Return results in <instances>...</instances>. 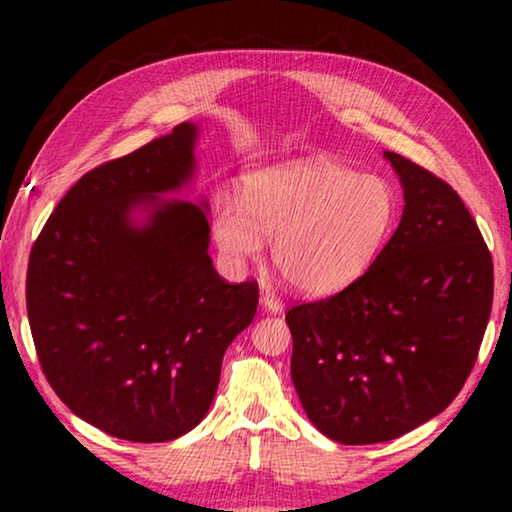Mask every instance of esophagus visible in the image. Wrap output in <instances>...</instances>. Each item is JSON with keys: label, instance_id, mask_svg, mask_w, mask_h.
I'll list each match as a JSON object with an SVG mask.
<instances>
[{"label": "esophagus", "instance_id": "1", "mask_svg": "<svg viewBox=\"0 0 512 512\" xmlns=\"http://www.w3.org/2000/svg\"><path fill=\"white\" fill-rule=\"evenodd\" d=\"M262 307L266 311H271V314H280V311L284 309L280 296H275L273 291H262Z\"/></svg>", "mask_w": 512, "mask_h": 512}]
</instances>
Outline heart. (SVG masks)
Instances as JSON below:
<instances>
[{
    "instance_id": "b5f03b06",
    "label": "heart",
    "mask_w": 512,
    "mask_h": 512,
    "mask_svg": "<svg viewBox=\"0 0 512 512\" xmlns=\"http://www.w3.org/2000/svg\"><path fill=\"white\" fill-rule=\"evenodd\" d=\"M395 187L329 158L284 162L248 173L239 201L212 207V237L230 264L262 255L273 239V264L293 287L327 296L352 284L391 237Z\"/></svg>"
}]
</instances>
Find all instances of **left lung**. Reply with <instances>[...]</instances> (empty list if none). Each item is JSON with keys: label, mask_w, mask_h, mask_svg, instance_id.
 <instances>
[{"label": "left lung", "mask_w": 512, "mask_h": 512, "mask_svg": "<svg viewBox=\"0 0 512 512\" xmlns=\"http://www.w3.org/2000/svg\"><path fill=\"white\" fill-rule=\"evenodd\" d=\"M402 221L368 271L287 311L291 377L307 418L343 445L386 443L445 411L488 327L495 271L452 185L386 151Z\"/></svg>", "instance_id": "8db88e82"}]
</instances>
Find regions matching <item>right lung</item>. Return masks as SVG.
Listing matches in <instances>:
<instances>
[{
    "mask_svg": "<svg viewBox=\"0 0 512 512\" xmlns=\"http://www.w3.org/2000/svg\"><path fill=\"white\" fill-rule=\"evenodd\" d=\"M194 137L180 124L85 173L29 255L42 372L79 418L131 443H167L205 418L223 354L257 311V280L214 271L201 207L158 198L192 176ZM144 197L150 221L133 226Z\"/></svg>",
    "mask_w": 512,
    "mask_h": 512,
    "instance_id": "right-lung-1",
    "label": "right lung"
}]
</instances>
